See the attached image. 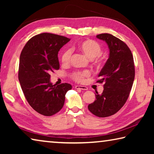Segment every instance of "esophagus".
<instances>
[{"label":"esophagus","instance_id":"1","mask_svg":"<svg viewBox=\"0 0 154 154\" xmlns=\"http://www.w3.org/2000/svg\"><path fill=\"white\" fill-rule=\"evenodd\" d=\"M76 89H79V90H87L88 87L86 86H82V85H76L75 87Z\"/></svg>","mask_w":154,"mask_h":154}]
</instances>
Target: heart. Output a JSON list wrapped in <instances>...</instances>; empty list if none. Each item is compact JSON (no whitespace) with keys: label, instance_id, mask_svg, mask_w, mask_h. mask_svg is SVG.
<instances>
[{"label":"heart","instance_id":"1","mask_svg":"<svg viewBox=\"0 0 154 154\" xmlns=\"http://www.w3.org/2000/svg\"><path fill=\"white\" fill-rule=\"evenodd\" d=\"M78 48L83 52L85 56L90 59H93L95 66L100 68L103 66L102 59L99 58V56L102 54V48L100 44L93 40H85L81 42ZM72 51L71 49H67L62 54L61 61L62 64H68L70 63L72 57ZM90 71L88 70L84 71H77L72 73V77L74 80L78 82H82L85 77L90 76Z\"/></svg>","mask_w":154,"mask_h":154}]
</instances>
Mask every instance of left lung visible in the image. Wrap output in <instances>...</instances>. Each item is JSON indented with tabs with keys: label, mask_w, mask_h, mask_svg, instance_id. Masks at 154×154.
<instances>
[{
	"label": "left lung",
	"mask_w": 154,
	"mask_h": 154,
	"mask_svg": "<svg viewBox=\"0 0 154 154\" xmlns=\"http://www.w3.org/2000/svg\"><path fill=\"white\" fill-rule=\"evenodd\" d=\"M96 37L107 44L109 56L96 82L104 83L103 92H96V100L88 109L96 116L106 118L116 113L126 103L134 79V64L131 51L123 41L107 33Z\"/></svg>",
	"instance_id": "1"
}]
</instances>
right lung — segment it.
Wrapping results in <instances>:
<instances>
[{"mask_svg":"<svg viewBox=\"0 0 154 154\" xmlns=\"http://www.w3.org/2000/svg\"><path fill=\"white\" fill-rule=\"evenodd\" d=\"M70 41L63 36L41 33L26 44L20 57L19 79L29 105L38 113L51 116L63 107L65 95L71 90L69 83L53 85L50 72L60 69L58 54Z\"/></svg>","mask_w":154,"mask_h":154,"instance_id":"obj_1","label":"right lung"}]
</instances>
